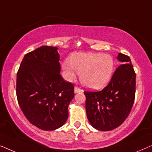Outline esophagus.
<instances>
[{"label":"esophagus","mask_w":152,"mask_h":152,"mask_svg":"<svg viewBox=\"0 0 152 152\" xmlns=\"http://www.w3.org/2000/svg\"><path fill=\"white\" fill-rule=\"evenodd\" d=\"M81 91H82V90H81L80 88H79L78 87H77V86L75 87V88H74V92H75V93H80V92H81Z\"/></svg>","instance_id":"1"}]
</instances>
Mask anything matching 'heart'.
Segmentation results:
<instances>
[{
	"instance_id": "heart-1",
	"label": "heart",
	"mask_w": 152,
	"mask_h": 152,
	"mask_svg": "<svg viewBox=\"0 0 152 152\" xmlns=\"http://www.w3.org/2000/svg\"><path fill=\"white\" fill-rule=\"evenodd\" d=\"M64 77L67 81L74 80L76 72L80 74V82L91 90H99L111 80L114 61L109 55L95 53H80L72 55L69 61L61 65Z\"/></svg>"
}]
</instances>
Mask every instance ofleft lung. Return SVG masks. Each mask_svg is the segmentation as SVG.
Instances as JSON below:
<instances>
[{
    "instance_id": "1",
    "label": "left lung",
    "mask_w": 152,
    "mask_h": 152,
    "mask_svg": "<svg viewBox=\"0 0 152 152\" xmlns=\"http://www.w3.org/2000/svg\"><path fill=\"white\" fill-rule=\"evenodd\" d=\"M122 64L114 72L109 84L99 92L85 91L86 111L89 122L95 129L111 131L122 124L134 104L136 73L130 58L118 53Z\"/></svg>"
}]
</instances>
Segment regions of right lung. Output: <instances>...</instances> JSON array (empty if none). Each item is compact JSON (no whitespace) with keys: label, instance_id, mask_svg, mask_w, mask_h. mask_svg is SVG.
Wrapping results in <instances>:
<instances>
[{"label":"right lung","instance_id":"1","mask_svg":"<svg viewBox=\"0 0 152 152\" xmlns=\"http://www.w3.org/2000/svg\"><path fill=\"white\" fill-rule=\"evenodd\" d=\"M58 48L43 45L26 54L16 78L18 104L29 122L40 129L61 127L68 117L74 86L60 71Z\"/></svg>","mask_w":152,"mask_h":152}]
</instances>
